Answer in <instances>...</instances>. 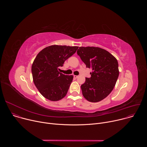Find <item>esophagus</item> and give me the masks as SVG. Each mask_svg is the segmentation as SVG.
<instances>
[{
	"label": "esophagus",
	"mask_w": 147,
	"mask_h": 147,
	"mask_svg": "<svg viewBox=\"0 0 147 147\" xmlns=\"http://www.w3.org/2000/svg\"><path fill=\"white\" fill-rule=\"evenodd\" d=\"M78 77V76H75V75L74 76V78H77Z\"/></svg>",
	"instance_id": "1"
}]
</instances>
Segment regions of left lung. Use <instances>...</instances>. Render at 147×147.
Masks as SVG:
<instances>
[{"mask_svg": "<svg viewBox=\"0 0 147 147\" xmlns=\"http://www.w3.org/2000/svg\"><path fill=\"white\" fill-rule=\"evenodd\" d=\"M77 53L86 67L92 70L91 77L86 78L81 86L82 95L90 102H99L114 88L119 74L117 60L109 52L98 47H80Z\"/></svg>", "mask_w": 147, "mask_h": 147, "instance_id": "1", "label": "left lung"}]
</instances>
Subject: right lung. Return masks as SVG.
<instances>
[{
	"label": "right lung",
	"instance_id": "right-lung-1",
	"mask_svg": "<svg viewBox=\"0 0 147 147\" xmlns=\"http://www.w3.org/2000/svg\"><path fill=\"white\" fill-rule=\"evenodd\" d=\"M78 47L51 45L36 55L32 65L33 81L39 92L45 98L57 101L67 94L72 75H65L59 71V67L76 53Z\"/></svg>",
	"mask_w": 147,
	"mask_h": 147
}]
</instances>
